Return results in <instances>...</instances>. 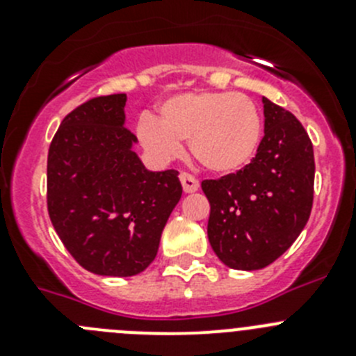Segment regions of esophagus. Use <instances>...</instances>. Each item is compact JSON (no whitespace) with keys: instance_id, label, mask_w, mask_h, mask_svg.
Masks as SVG:
<instances>
[{"instance_id":"obj_1","label":"esophagus","mask_w":356,"mask_h":356,"mask_svg":"<svg viewBox=\"0 0 356 356\" xmlns=\"http://www.w3.org/2000/svg\"><path fill=\"white\" fill-rule=\"evenodd\" d=\"M180 181L181 185H184L185 193H196L197 188H200V181H197L193 175H188V172H181Z\"/></svg>"}]
</instances>
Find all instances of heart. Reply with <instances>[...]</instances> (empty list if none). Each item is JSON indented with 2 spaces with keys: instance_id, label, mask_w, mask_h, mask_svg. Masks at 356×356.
<instances>
[{
  "instance_id": "heart-1",
  "label": "heart",
  "mask_w": 356,
  "mask_h": 356,
  "mask_svg": "<svg viewBox=\"0 0 356 356\" xmlns=\"http://www.w3.org/2000/svg\"><path fill=\"white\" fill-rule=\"evenodd\" d=\"M137 137L159 162L181 153L188 140L194 159L205 169L228 175L251 162L262 140V115L251 97L238 92H187L169 97L159 119L143 115Z\"/></svg>"
}]
</instances>
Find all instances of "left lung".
I'll return each instance as SVG.
<instances>
[{"label": "left lung", "mask_w": 356, "mask_h": 356, "mask_svg": "<svg viewBox=\"0 0 356 356\" xmlns=\"http://www.w3.org/2000/svg\"><path fill=\"white\" fill-rule=\"evenodd\" d=\"M264 137L246 168L203 180L210 203L207 234L225 266L262 269L280 259L307 225L314 203L312 140L289 110L267 97Z\"/></svg>", "instance_id": "obj_1"}]
</instances>
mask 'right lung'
<instances>
[{"instance_id":"right-lung-1","label":"right lung","mask_w":356,"mask_h":356,"mask_svg":"<svg viewBox=\"0 0 356 356\" xmlns=\"http://www.w3.org/2000/svg\"><path fill=\"white\" fill-rule=\"evenodd\" d=\"M124 94L69 112L48 151V213L65 250L102 276L139 275L181 197L178 171H147L124 127Z\"/></svg>"}]
</instances>
